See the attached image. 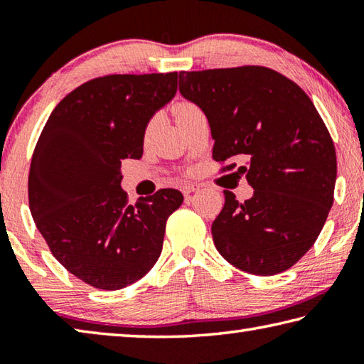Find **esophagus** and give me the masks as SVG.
I'll list each match as a JSON object with an SVG mask.
<instances>
[{
  "mask_svg": "<svg viewBox=\"0 0 364 364\" xmlns=\"http://www.w3.org/2000/svg\"><path fill=\"white\" fill-rule=\"evenodd\" d=\"M200 189V186L199 184H194V183H191V184H184V186L181 188V191H183V194L186 196V197H189L191 194H194L196 191H199Z\"/></svg>",
  "mask_w": 364,
  "mask_h": 364,
  "instance_id": "34e87169",
  "label": "esophagus"
}]
</instances>
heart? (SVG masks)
Returning a JSON list of instances; mask_svg holds the SVG:
<instances>
[{
    "label": "heart",
    "mask_w": 364,
    "mask_h": 364,
    "mask_svg": "<svg viewBox=\"0 0 364 364\" xmlns=\"http://www.w3.org/2000/svg\"><path fill=\"white\" fill-rule=\"evenodd\" d=\"M197 109L194 104H191V102H178L176 106H175V115H176V120L180 122V120H183V119H186L188 115H191V114H194V112H197Z\"/></svg>",
    "instance_id": "obj_1"
}]
</instances>
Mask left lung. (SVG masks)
Wrapping results in <instances>:
<instances>
[{
	"instance_id": "obj_1",
	"label": "left lung",
	"mask_w": 364,
	"mask_h": 364,
	"mask_svg": "<svg viewBox=\"0 0 364 364\" xmlns=\"http://www.w3.org/2000/svg\"><path fill=\"white\" fill-rule=\"evenodd\" d=\"M180 93L205 114L213 159H244L236 173L254 188L242 204L225 191L215 247L245 273L289 269L315 244L334 202L336 149L315 104L292 80L258 65L180 72Z\"/></svg>"
}]
</instances>
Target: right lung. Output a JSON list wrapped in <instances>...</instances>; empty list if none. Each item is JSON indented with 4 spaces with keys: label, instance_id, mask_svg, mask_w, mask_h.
Returning a JSON list of instances; mask_svg holds the SVG:
<instances>
[{
    "label": "right lung",
    "instance_id": "1",
    "mask_svg": "<svg viewBox=\"0 0 364 364\" xmlns=\"http://www.w3.org/2000/svg\"><path fill=\"white\" fill-rule=\"evenodd\" d=\"M176 88V72L90 80L43 128L30 164V212L56 260L86 284L119 291L160 257L183 194L160 189L130 205L122 160L141 159L147 123Z\"/></svg>",
    "mask_w": 364,
    "mask_h": 364
}]
</instances>
